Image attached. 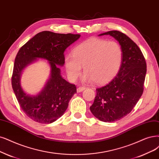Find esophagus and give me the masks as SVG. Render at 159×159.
<instances>
[{"label":"esophagus","instance_id":"esophagus-1","mask_svg":"<svg viewBox=\"0 0 159 159\" xmlns=\"http://www.w3.org/2000/svg\"><path fill=\"white\" fill-rule=\"evenodd\" d=\"M86 88L84 86H79L77 89V92H83L84 90H85Z\"/></svg>","mask_w":159,"mask_h":159}]
</instances>
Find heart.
<instances>
[{"label":"heart","mask_w":159,"mask_h":159,"mask_svg":"<svg viewBox=\"0 0 159 159\" xmlns=\"http://www.w3.org/2000/svg\"><path fill=\"white\" fill-rule=\"evenodd\" d=\"M123 59L121 46L115 41L91 38L75 47L65 58L69 78L76 80L81 74L84 80L98 84L109 83L119 73Z\"/></svg>","instance_id":"obj_1"}]
</instances>
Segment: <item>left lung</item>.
<instances>
[{
    "label": "left lung",
    "mask_w": 159,
    "mask_h": 159,
    "mask_svg": "<svg viewBox=\"0 0 159 159\" xmlns=\"http://www.w3.org/2000/svg\"><path fill=\"white\" fill-rule=\"evenodd\" d=\"M110 35L122 47L120 69L109 83L96 89L90 109L93 116L105 122H115L130 113L143 92L147 71L145 57L138 45L124 33L110 31L99 36Z\"/></svg>",
    "instance_id": "1"
}]
</instances>
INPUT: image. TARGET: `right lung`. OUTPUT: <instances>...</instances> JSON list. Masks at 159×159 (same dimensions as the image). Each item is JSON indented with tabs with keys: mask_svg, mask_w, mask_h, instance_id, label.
<instances>
[{
	"mask_svg": "<svg viewBox=\"0 0 159 159\" xmlns=\"http://www.w3.org/2000/svg\"><path fill=\"white\" fill-rule=\"evenodd\" d=\"M80 37V34L45 31L37 34L17 52L11 86L21 108L33 120L41 124L56 121L63 115L70 98L76 93L75 85L62 78L58 66L65 63V50ZM39 58L49 61L51 75L42 91L36 96H31L22 89L20 75L23 69Z\"/></svg>",
	"mask_w": 159,
	"mask_h": 159,
	"instance_id": "1",
	"label": "right lung"
}]
</instances>
